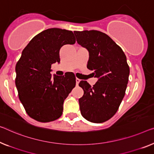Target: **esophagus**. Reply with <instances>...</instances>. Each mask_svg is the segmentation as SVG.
Wrapping results in <instances>:
<instances>
[{"label": "esophagus", "instance_id": "1", "mask_svg": "<svg viewBox=\"0 0 154 154\" xmlns=\"http://www.w3.org/2000/svg\"><path fill=\"white\" fill-rule=\"evenodd\" d=\"M79 82H80V79H78V78H76V85H77V86L78 84H79Z\"/></svg>", "mask_w": 154, "mask_h": 154}]
</instances>
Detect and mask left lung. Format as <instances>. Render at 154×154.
Segmentation results:
<instances>
[{
    "label": "left lung",
    "mask_w": 154,
    "mask_h": 154,
    "mask_svg": "<svg viewBox=\"0 0 154 154\" xmlns=\"http://www.w3.org/2000/svg\"><path fill=\"white\" fill-rule=\"evenodd\" d=\"M77 41L89 53L87 68L97 82L92 87L86 81L79 86L84 95L79 99L82 116L89 122L102 123L113 117L127 89L129 67L122 48L107 34L97 30L75 31Z\"/></svg>",
    "instance_id": "1"
}]
</instances>
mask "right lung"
<instances>
[{"mask_svg": "<svg viewBox=\"0 0 154 154\" xmlns=\"http://www.w3.org/2000/svg\"><path fill=\"white\" fill-rule=\"evenodd\" d=\"M75 41L72 31L50 28L34 36L23 50L16 65V86L26 113L36 121L48 122L62 115L63 102L75 86L76 78L72 72L52 77L51 65L60 63L63 45Z\"/></svg>", "mask_w": 154, "mask_h": 154, "instance_id": "add662e5", "label": "right lung"}]
</instances>
